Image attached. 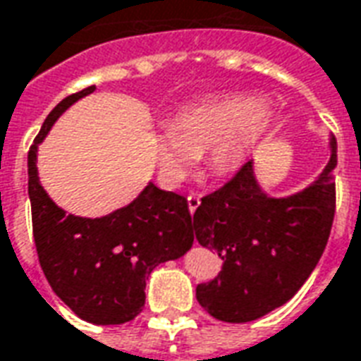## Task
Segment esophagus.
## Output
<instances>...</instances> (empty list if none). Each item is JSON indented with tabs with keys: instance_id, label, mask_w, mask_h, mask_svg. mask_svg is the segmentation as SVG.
Listing matches in <instances>:
<instances>
[{
	"instance_id": "obj_1",
	"label": "esophagus",
	"mask_w": 361,
	"mask_h": 361,
	"mask_svg": "<svg viewBox=\"0 0 361 361\" xmlns=\"http://www.w3.org/2000/svg\"><path fill=\"white\" fill-rule=\"evenodd\" d=\"M201 204V195L199 193H191V195H188V207H189V211L191 212H195L197 211V207Z\"/></svg>"
}]
</instances>
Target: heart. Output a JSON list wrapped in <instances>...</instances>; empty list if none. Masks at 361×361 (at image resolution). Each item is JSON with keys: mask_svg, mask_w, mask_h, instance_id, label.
I'll use <instances>...</instances> for the list:
<instances>
[{"mask_svg": "<svg viewBox=\"0 0 361 361\" xmlns=\"http://www.w3.org/2000/svg\"><path fill=\"white\" fill-rule=\"evenodd\" d=\"M272 119L257 96H220L189 106L152 137L160 176L172 185L181 183L203 152L214 173L238 172L269 135Z\"/></svg>", "mask_w": 361, "mask_h": 361, "instance_id": "obj_1", "label": "heart"}]
</instances>
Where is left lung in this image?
Instances as JSON below:
<instances>
[{
  "label": "left lung",
  "mask_w": 361,
  "mask_h": 361,
  "mask_svg": "<svg viewBox=\"0 0 361 361\" xmlns=\"http://www.w3.org/2000/svg\"><path fill=\"white\" fill-rule=\"evenodd\" d=\"M336 141L323 173L286 199L259 188L253 164L201 199L191 230L222 259V271L197 286V302L226 323H247L286 303L310 279L325 251L336 207Z\"/></svg>",
  "instance_id": "8db88e82"
}]
</instances>
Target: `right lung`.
Segmentation results:
<instances>
[{
  "label": "right lung",
  "mask_w": 361,
  "mask_h": 361,
  "mask_svg": "<svg viewBox=\"0 0 361 361\" xmlns=\"http://www.w3.org/2000/svg\"><path fill=\"white\" fill-rule=\"evenodd\" d=\"M94 90L87 87L63 98L28 150L32 234L40 267L59 300L89 323L121 325L142 311L152 269L193 245V230L188 199L154 183L102 219L66 214L44 191L36 170L38 145L71 104Z\"/></svg>",
  "instance_id": "obj_1"
}]
</instances>
